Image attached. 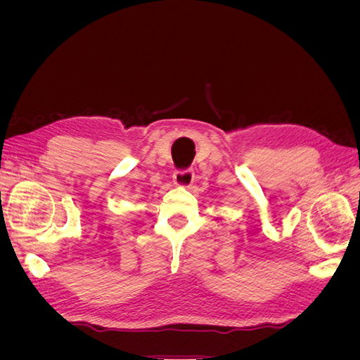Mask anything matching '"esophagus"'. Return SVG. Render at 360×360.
I'll return each instance as SVG.
<instances>
[{"label":"esophagus","instance_id":"obj_1","mask_svg":"<svg viewBox=\"0 0 360 360\" xmlns=\"http://www.w3.org/2000/svg\"><path fill=\"white\" fill-rule=\"evenodd\" d=\"M195 174L192 169H184V171H176L172 176V181L176 186L180 188H189L191 184L193 183Z\"/></svg>","mask_w":360,"mask_h":360}]
</instances>
